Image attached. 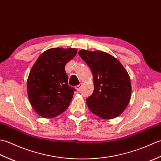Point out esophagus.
I'll list each match as a JSON object with an SVG mask.
<instances>
[{"label":"esophagus","mask_w":161,"mask_h":161,"mask_svg":"<svg viewBox=\"0 0 161 161\" xmlns=\"http://www.w3.org/2000/svg\"><path fill=\"white\" fill-rule=\"evenodd\" d=\"M81 87V84H79V85H77V86H75V88H76V90H77V91H79L80 90Z\"/></svg>","instance_id":"obj_1"}]
</instances>
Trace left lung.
Returning <instances> with one entry per match:
<instances>
[{"label": "left lung", "mask_w": 161, "mask_h": 161, "mask_svg": "<svg viewBox=\"0 0 161 161\" xmlns=\"http://www.w3.org/2000/svg\"><path fill=\"white\" fill-rule=\"evenodd\" d=\"M91 68L94 91L86 99L90 111L102 119L118 117L131 99L129 75L119 61L108 53L81 50L78 53Z\"/></svg>", "instance_id": "left-lung-1"}]
</instances>
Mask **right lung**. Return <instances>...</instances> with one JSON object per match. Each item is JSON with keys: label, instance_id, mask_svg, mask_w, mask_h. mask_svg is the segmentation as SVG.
<instances>
[{"label": "right lung", "instance_id": "1", "mask_svg": "<svg viewBox=\"0 0 161 161\" xmlns=\"http://www.w3.org/2000/svg\"><path fill=\"white\" fill-rule=\"evenodd\" d=\"M77 52L75 48H50L33 65L27 81L28 95L32 107L42 117H56L70 105L75 89L68 86L65 66Z\"/></svg>", "mask_w": 161, "mask_h": 161}]
</instances>
